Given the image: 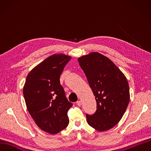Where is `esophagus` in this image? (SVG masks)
Instances as JSON below:
<instances>
[{
	"mask_svg": "<svg viewBox=\"0 0 151 151\" xmlns=\"http://www.w3.org/2000/svg\"><path fill=\"white\" fill-rule=\"evenodd\" d=\"M76 104H77V105L78 106H80L81 105V101H78L77 102H76Z\"/></svg>",
	"mask_w": 151,
	"mask_h": 151,
	"instance_id": "34e87169",
	"label": "esophagus"
}]
</instances>
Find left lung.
Segmentation results:
<instances>
[{"label": "left lung", "mask_w": 151, "mask_h": 151, "mask_svg": "<svg viewBox=\"0 0 151 151\" xmlns=\"http://www.w3.org/2000/svg\"><path fill=\"white\" fill-rule=\"evenodd\" d=\"M78 61L96 101V112L86 114L88 124L99 131H108L120 121L129 104L127 79L112 61L99 52L82 56Z\"/></svg>", "instance_id": "obj_1"}]
</instances>
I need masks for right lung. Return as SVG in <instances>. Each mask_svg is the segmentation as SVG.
<instances>
[{
    "instance_id": "add662e5",
    "label": "right lung",
    "mask_w": 151,
    "mask_h": 151,
    "mask_svg": "<svg viewBox=\"0 0 151 151\" xmlns=\"http://www.w3.org/2000/svg\"><path fill=\"white\" fill-rule=\"evenodd\" d=\"M71 57L55 54L30 71L23 87L28 111L42 131L55 134L69 123L67 112L73 104L66 98L60 76Z\"/></svg>"
}]
</instances>
